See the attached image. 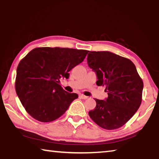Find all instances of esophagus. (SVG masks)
Here are the masks:
<instances>
[{
    "instance_id": "obj_1",
    "label": "esophagus",
    "mask_w": 159,
    "mask_h": 159,
    "mask_svg": "<svg viewBox=\"0 0 159 159\" xmlns=\"http://www.w3.org/2000/svg\"><path fill=\"white\" fill-rule=\"evenodd\" d=\"M80 98H81V99H87L88 98V97L85 96L84 95H80Z\"/></svg>"
}]
</instances>
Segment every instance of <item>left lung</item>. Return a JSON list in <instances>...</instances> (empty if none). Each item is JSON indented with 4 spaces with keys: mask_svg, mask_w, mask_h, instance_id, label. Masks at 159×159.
Instances as JSON below:
<instances>
[{
    "mask_svg": "<svg viewBox=\"0 0 159 159\" xmlns=\"http://www.w3.org/2000/svg\"><path fill=\"white\" fill-rule=\"evenodd\" d=\"M88 64L96 72L98 86H105L108 98L95 99V109L88 112L99 127L115 130L125 125L142 102L143 81L133 61L108 51H90Z\"/></svg>",
    "mask_w": 159,
    "mask_h": 159,
    "instance_id": "left-lung-1",
    "label": "left lung"
}]
</instances>
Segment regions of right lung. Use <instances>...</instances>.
<instances>
[{"label":"right lung","mask_w":159,"mask_h":159,"mask_svg":"<svg viewBox=\"0 0 159 159\" xmlns=\"http://www.w3.org/2000/svg\"><path fill=\"white\" fill-rule=\"evenodd\" d=\"M89 51L73 48H36L19 63L15 90L28 114L41 122L53 121L62 116L76 93L66 92L61 78L84 60Z\"/></svg>","instance_id":"right-lung-1"}]
</instances>
